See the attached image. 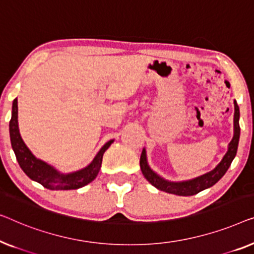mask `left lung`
<instances>
[{
  "instance_id": "left-lung-1",
  "label": "left lung",
  "mask_w": 254,
  "mask_h": 254,
  "mask_svg": "<svg viewBox=\"0 0 254 254\" xmlns=\"http://www.w3.org/2000/svg\"><path fill=\"white\" fill-rule=\"evenodd\" d=\"M235 106V114H234V137L228 145V151L221 160L220 163L208 173L201 175L192 180L188 181H180V182H171L164 180L163 177L160 176L155 173L154 170L149 167L147 161V155H146V149L144 148L140 155V168L141 173L144 177L151 183L153 187H155L158 190L167 192V193L176 194V195H193L199 193L200 191L206 190L214 184H216L223 175L227 173L228 168L230 167L231 162L235 159L236 153H237L238 142H239V134H241V127H239V107L237 102L234 101Z\"/></svg>"
}]
</instances>
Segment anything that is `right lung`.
<instances>
[{
  "label": "right lung",
  "instance_id": "obj_1",
  "mask_svg": "<svg viewBox=\"0 0 254 254\" xmlns=\"http://www.w3.org/2000/svg\"><path fill=\"white\" fill-rule=\"evenodd\" d=\"M17 103H18L17 99L13 100L11 120L9 123L10 140H11L12 149L15 152L16 159L21 170L32 181L38 182L39 184L49 190H76V189L83 188L91 183L93 180H95L100 168H101L102 156L114 142V139L106 142L98 152V154L94 156V159L92 160V162L83 169L67 174L60 173L51 164L35 158L27 146L25 145L18 127V105Z\"/></svg>",
  "mask_w": 254,
  "mask_h": 254
}]
</instances>
